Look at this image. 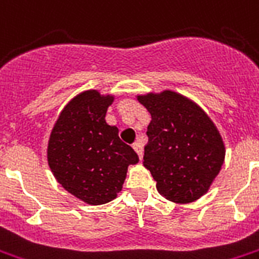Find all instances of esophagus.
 I'll return each instance as SVG.
<instances>
[{"label":"esophagus","mask_w":259,"mask_h":259,"mask_svg":"<svg viewBox=\"0 0 259 259\" xmlns=\"http://www.w3.org/2000/svg\"><path fill=\"white\" fill-rule=\"evenodd\" d=\"M133 149L134 151H136V153H137L138 155V157H140V159H141V157H143V153H144V148H143V144L141 143H134L133 144Z\"/></svg>","instance_id":"obj_1"}]
</instances>
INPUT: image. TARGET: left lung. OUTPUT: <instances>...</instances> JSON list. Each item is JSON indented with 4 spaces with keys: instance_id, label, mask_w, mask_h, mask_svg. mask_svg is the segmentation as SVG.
<instances>
[{
    "instance_id": "8db88e82",
    "label": "left lung",
    "mask_w": 259,
    "mask_h": 259,
    "mask_svg": "<svg viewBox=\"0 0 259 259\" xmlns=\"http://www.w3.org/2000/svg\"><path fill=\"white\" fill-rule=\"evenodd\" d=\"M137 99L152 118L144 165L157 191L178 204L198 200L224 163L226 148L219 130L202 108L172 91Z\"/></svg>"
}]
</instances>
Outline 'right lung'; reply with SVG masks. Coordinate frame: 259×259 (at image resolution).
Listing matches in <instances>:
<instances>
[{
    "label": "right lung",
    "instance_id": "obj_1",
    "mask_svg": "<svg viewBox=\"0 0 259 259\" xmlns=\"http://www.w3.org/2000/svg\"><path fill=\"white\" fill-rule=\"evenodd\" d=\"M112 96L85 91L72 99L55 122L47 160L65 190L90 205L110 202L122 190L129 164L138 161L118 127L106 122Z\"/></svg>",
    "mask_w": 259,
    "mask_h": 259
}]
</instances>
